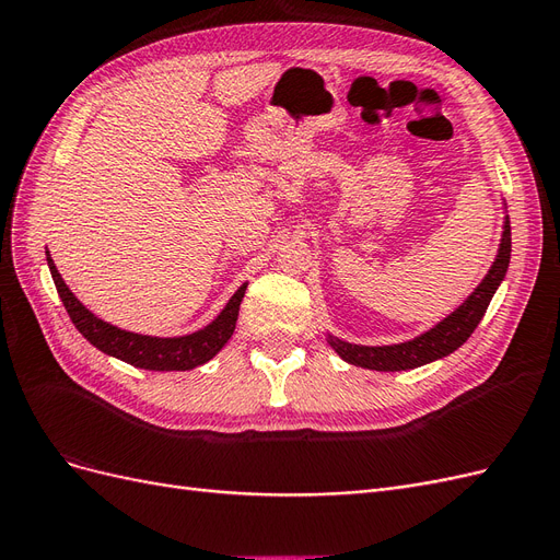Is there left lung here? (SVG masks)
Wrapping results in <instances>:
<instances>
[{
  "instance_id": "1",
  "label": "left lung",
  "mask_w": 560,
  "mask_h": 560,
  "mask_svg": "<svg viewBox=\"0 0 560 560\" xmlns=\"http://www.w3.org/2000/svg\"><path fill=\"white\" fill-rule=\"evenodd\" d=\"M510 257H512V226H510V217H504L500 249L493 266L488 270V276L481 280L477 290L467 296L463 306L455 308L448 317L439 322L434 329L416 336L413 341L397 343V346H354V343L341 341V338L336 336H329V346L338 352V358H343L348 364L374 369V371H406L434 360H442L453 350L460 348L474 334V329H477L490 299H493L495 290L506 273V268H510Z\"/></svg>"
}]
</instances>
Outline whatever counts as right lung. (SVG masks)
<instances>
[{
	"label": "right lung",
	"instance_id": "right-lung-1",
	"mask_svg": "<svg viewBox=\"0 0 560 560\" xmlns=\"http://www.w3.org/2000/svg\"><path fill=\"white\" fill-rule=\"evenodd\" d=\"M46 261L50 268V276H54L56 290L65 303V311L72 317L74 327L83 334V338H86L89 343H93L97 350L112 354V358L124 360L138 369H149V371H189L194 366L210 362L231 338L235 329V319H238L241 301L247 290V282H245L241 290L231 296L226 308L219 313L217 319H212L206 329L194 331L189 336H177V338L142 336V334L118 329L114 325H107L105 319L95 317L72 294L70 287L65 284L54 259H50L48 249H46Z\"/></svg>",
	"mask_w": 560,
	"mask_h": 560
}]
</instances>
